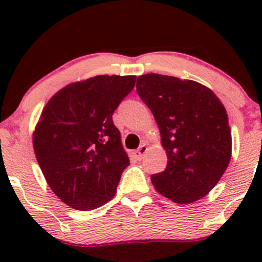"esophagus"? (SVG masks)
Wrapping results in <instances>:
<instances>
[{"label":"esophagus","instance_id":"obj_1","mask_svg":"<svg viewBox=\"0 0 262 262\" xmlns=\"http://www.w3.org/2000/svg\"><path fill=\"white\" fill-rule=\"evenodd\" d=\"M146 151H148V145H146V144H143V145L139 146V149H138L134 154H135V156H137V159H139L140 160Z\"/></svg>","mask_w":262,"mask_h":262}]
</instances>
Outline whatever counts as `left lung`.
<instances>
[{"label":"left lung","instance_id":"obj_1","mask_svg":"<svg viewBox=\"0 0 262 262\" xmlns=\"http://www.w3.org/2000/svg\"><path fill=\"white\" fill-rule=\"evenodd\" d=\"M137 92L154 114L167 155L165 171L151 176L156 191L180 204L207 196L231 158L223 103L202 83L159 74L138 77Z\"/></svg>","mask_w":262,"mask_h":262}]
</instances>
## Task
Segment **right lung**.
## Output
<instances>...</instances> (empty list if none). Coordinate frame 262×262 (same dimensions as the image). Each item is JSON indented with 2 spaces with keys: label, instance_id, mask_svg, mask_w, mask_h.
<instances>
[{
  "label": "right lung",
  "instance_id": "1",
  "mask_svg": "<svg viewBox=\"0 0 262 262\" xmlns=\"http://www.w3.org/2000/svg\"><path fill=\"white\" fill-rule=\"evenodd\" d=\"M135 79L100 75L77 81L43 108L33 148L49 187L71 208L96 209L116 194L129 158L112 116Z\"/></svg>",
  "mask_w": 262,
  "mask_h": 262
}]
</instances>
